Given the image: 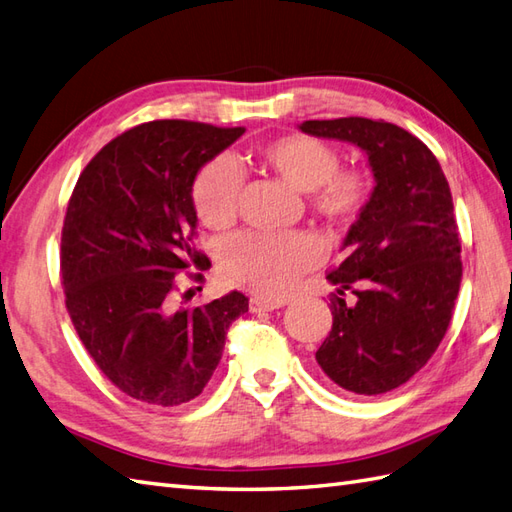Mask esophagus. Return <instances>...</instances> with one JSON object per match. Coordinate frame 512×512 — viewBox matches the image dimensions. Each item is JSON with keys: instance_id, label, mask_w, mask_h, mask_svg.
<instances>
[{"instance_id": "34e87169", "label": "esophagus", "mask_w": 512, "mask_h": 512, "mask_svg": "<svg viewBox=\"0 0 512 512\" xmlns=\"http://www.w3.org/2000/svg\"><path fill=\"white\" fill-rule=\"evenodd\" d=\"M285 303H288V299H264V296H253L248 305H251L253 312H272L279 310Z\"/></svg>"}]
</instances>
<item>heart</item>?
<instances>
[{
	"mask_svg": "<svg viewBox=\"0 0 512 512\" xmlns=\"http://www.w3.org/2000/svg\"><path fill=\"white\" fill-rule=\"evenodd\" d=\"M264 170L307 194L312 211L334 227H347L364 211L373 192L364 170H340L336 148L310 135H283L255 150ZM242 178L227 159H213L192 185V205L198 220L211 231L233 224ZM320 257L318 242L307 233L261 235L242 233L222 246L220 270L227 281L261 296L288 292Z\"/></svg>",
	"mask_w": 512,
	"mask_h": 512,
	"instance_id": "obj_1",
	"label": "heart"
}]
</instances>
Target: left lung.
<instances>
[{
    "label": "left lung",
    "mask_w": 512,
    "mask_h": 512,
    "mask_svg": "<svg viewBox=\"0 0 512 512\" xmlns=\"http://www.w3.org/2000/svg\"><path fill=\"white\" fill-rule=\"evenodd\" d=\"M299 128L358 146L373 170L371 198L344 237L347 257L327 275L334 325L316 362L353 395H382L421 371L454 312L462 261L449 183L432 150L395 124L340 117Z\"/></svg>",
    "instance_id": "8db88e82"
}]
</instances>
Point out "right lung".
Instances as JSON below:
<instances>
[{
  "instance_id": "1",
  "label": "right lung",
  "mask_w": 512,
  "mask_h": 512,
  "mask_svg": "<svg viewBox=\"0 0 512 512\" xmlns=\"http://www.w3.org/2000/svg\"><path fill=\"white\" fill-rule=\"evenodd\" d=\"M244 128L157 120L109 141L82 170L61 237L65 305L85 349L124 395L154 408L198 397L242 292L172 307L174 277L200 266L194 178ZM200 277V275H198Z\"/></svg>"
}]
</instances>
